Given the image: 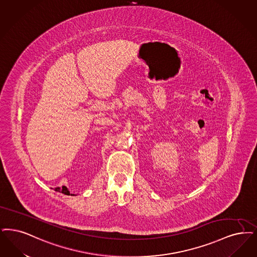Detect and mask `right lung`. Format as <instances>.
<instances>
[{
  "instance_id": "obj_1",
  "label": "right lung",
  "mask_w": 257,
  "mask_h": 257,
  "mask_svg": "<svg viewBox=\"0 0 257 257\" xmlns=\"http://www.w3.org/2000/svg\"><path fill=\"white\" fill-rule=\"evenodd\" d=\"M54 190L57 191V192H61L63 194H65V195H74V194H71L69 189L66 186H64V185L62 187H56Z\"/></svg>"
}]
</instances>
